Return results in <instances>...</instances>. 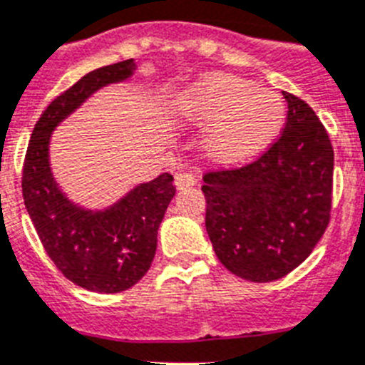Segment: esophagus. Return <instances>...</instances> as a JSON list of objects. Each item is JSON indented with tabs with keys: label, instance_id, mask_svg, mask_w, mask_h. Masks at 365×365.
<instances>
[{
	"label": "esophagus",
	"instance_id": "1",
	"mask_svg": "<svg viewBox=\"0 0 365 365\" xmlns=\"http://www.w3.org/2000/svg\"><path fill=\"white\" fill-rule=\"evenodd\" d=\"M194 185H195V177L192 175V173H188V171H180V173H177L175 175L177 190L190 188V186H194Z\"/></svg>",
	"mask_w": 365,
	"mask_h": 365
}]
</instances>
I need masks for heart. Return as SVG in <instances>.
<instances>
[{
  "label": "heart",
  "mask_w": 365,
  "mask_h": 365,
  "mask_svg": "<svg viewBox=\"0 0 365 365\" xmlns=\"http://www.w3.org/2000/svg\"><path fill=\"white\" fill-rule=\"evenodd\" d=\"M185 108L197 121H215L207 147L224 162L257 155L279 134L285 121V108L278 96L230 74H212L197 81L186 93Z\"/></svg>",
  "instance_id": "heart-1"
}]
</instances>
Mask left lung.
<instances>
[{
  "mask_svg": "<svg viewBox=\"0 0 365 365\" xmlns=\"http://www.w3.org/2000/svg\"><path fill=\"white\" fill-rule=\"evenodd\" d=\"M287 119L255 160L203 175L205 227L220 263L250 282H274L308 257L332 210L334 149L315 111L284 93Z\"/></svg>",
  "mask_w": 365,
  "mask_h": 365,
  "instance_id": "left-lung-1",
  "label": "left lung"
}]
</instances>
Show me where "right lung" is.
Wrapping results in <instances>:
<instances>
[{
  "label": "right lung",
  "mask_w": 365,
  "mask_h": 365,
  "mask_svg": "<svg viewBox=\"0 0 365 365\" xmlns=\"http://www.w3.org/2000/svg\"><path fill=\"white\" fill-rule=\"evenodd\" d=\"M134 61L89 72L53 98L31 132L22 168V195L38 239L57 270L95 293H121L135 285L156 254V235L175 195L173 175L135 186L111 209L81 210L59 192L48 162L50 134L87 96L132 74Z\"/></svg>",
  "instance_id": "add662e5"
}]
</instances>
